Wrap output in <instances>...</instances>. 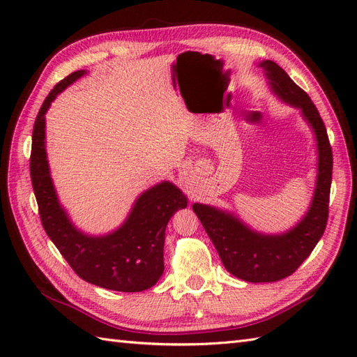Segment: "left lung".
<instances>
[{
    "label": "left lung",
    "mask_w": 357,
    "mask_h": 357,
    "mask_svg": "<svg viewBox=\"0 0 357 357\" xmlns=\"http://www.w3.org/2000/svg\"><path fill=\"white\" fill-rule=\"evenodd\" d=\"M278 100L301 112L316 141L317 169L312 202L298 224L282 233H262L239 216L208 204H193L225 270L247 282H275L298 270L322 238L328 219L333 155L327 128L310 96L296 86L287 72L270 59L257 64Z\"/></svg>",
    "instance_id": "left-lung-1"
}]
</instances>
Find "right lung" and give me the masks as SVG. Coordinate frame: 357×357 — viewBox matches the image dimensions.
Wrapping results in <instances>:
<instances>
[{
    "label": "right lung",
    "mask_w": 357,
    "mask_h": 357,
    "mask_svg": "<svg viewBox=\"0 0 357 357\" xmlns=\"http://www.w3.org/2000/svg\"><path fill=\"white\" fill-rule=\"evenodd\" d=\"M87 75L77 70L59 81L45 98L33 126L30 176L47 236L75 273L98 287L113 291H144L164 273L165 227L178 210L187 207V196L170 181L142 192L118 229L89 234L72 222L50 176L45 150V113L55 98Z\"/></svg>",
    "instance_id": "obj_1"
}]
</instances>
